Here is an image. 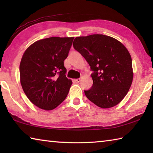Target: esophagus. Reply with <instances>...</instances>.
<instances>
[{"mask_svg": "<svg viewBox=\"0 0 153 153\" xmlns=\"http://www.w3.org/2000/svg\"><path fill=\"white\" fill-rule=\"evenodd\" d=\"M76 81L77 83H79L80 81H81V79H80V78H77V79H76Z\"/></svg>", "mask_w": 153, "mask_h": 153, "instance_id": "esophagus-1", "label": "esophagus"}]
</instances>
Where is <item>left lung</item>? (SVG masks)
I'll return each instance as SVG.
<instances>
[{
    "label": "left lung",
    "instance_id": "8db88e82",
    "mask_svg": "<svg viewBox=\"0 0 153 153\" xmlns=\"http://www.w3.org/2000/svg\"><path fill=\"white\" fill-rule=\"evenodd\" d=\"M73 45L94 71L92 88L84 90L86 97L102 108L119 104L133 80L132 62L128 49L115 38L102 34L76 37Z\"/></svg>",
    "mask_w": 153,
    "mask_h": 153
}]
</instances>
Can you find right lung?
Returning <instances> with one entry per match:
<instances>
[{"instance_id":"right-lung-1","label":"right lung","mask_w":153,"mask_h":153,"mask_svg":"<svg viewBox=\"0 0 153 153\" xmlns=\"http://www.w3.org/2000/svg\"><path fill=\"white\" fill-rule=\"evenodd\" d=\"M74 37H51L36 41L24 52L19 65L23 90L36 107L51 111L65 99L72 84L64 61Z\"/></svg>"}]
</instances>
